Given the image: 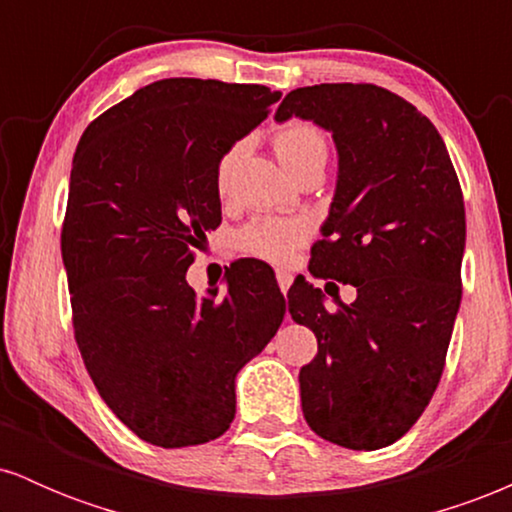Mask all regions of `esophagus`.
I'll return each mask as SVG.
<instances>
[{"instance_id": "34e87169", "label": "esophagus", "mask_w": 512, "mask_h": 512, "mask_svg": "<svg viewBox=\"0 0 512 512\" xmlns=\"http://www.w3.org/2000/svg\"><path fill=\"white\" fill-rule=\"evenodd\" d=\"M276 281H279V289L286 293V291H289V286H291L293 276H291L289 272H284V269H279V272H276Z\"/></svg>"}]
</instances>
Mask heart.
<instances>
[{
	"label": "heart",
	"instance_id": "1",
	"mask_svg": "<svg viewBox=\"0 0 512 512\" xmlns=\"http://www.w3.org/2000/svg\"><path fill=\"white\" fill-rule=\"evenodd\" d=\"M272 149L281 166L296 175L298 170L313 166V163L327 161V139L320 129L305 122H291V125L276 129L272 137ZM238 149H231L221 156L216 166V190L226 192L231 182L233 166H236ZM308 238V223L301 219H264L250 221L243 226L236 236V248L245 255L260 257L267 262H286L293 255V250Z\"/></svg>",
	"mask_w": 512,
	"mask_h": 512
}]
</instances>
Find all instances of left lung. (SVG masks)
<instances>
[{
  "label": "left lung",
  "instance_id": "1",
  "mask_svg": "<svg viewBox=\"0 0 512 512\" xmlns=\"http://www.w3.org/2000/svg\"><path fill=\"white\" fill-rule=\"evenodd\" d=\"M293 115L330 129L339 151L310 274L358 293L325 308L313 284L291 286V317L317 337L298 375L303 416L330 443L378 450L416 424L443 375L462 298V187L433 122L383 86L296 88L276 120Z\"/></svg>",
  "mask_w": 512,
  "mask_h": 512
}]
</instances>
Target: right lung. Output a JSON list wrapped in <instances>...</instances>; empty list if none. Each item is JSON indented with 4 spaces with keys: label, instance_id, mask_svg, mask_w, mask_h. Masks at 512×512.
Listing matches in <instances>:
<instances>
[{
    "label": "right lung",
    "instance_id": "obj_1",
    "mask_svg": "<svg viewBox=\"0 0 512 512\" xmlns=\"http://www.w3.org/2000/svg\"><path fill=\"white\" fill-rule=\"evenodd\" d=\"M279 98L260 84L154 81L98 115L76 146L62 223L74 339L103 402L158 448L228 431L238 370L284 320L279 286L243 267L231 264L221 298H197L185 281L221 223V156Z\"/></svg>",
    "mask_w": 512,
    "mask_h": 512
}]
</instances>
